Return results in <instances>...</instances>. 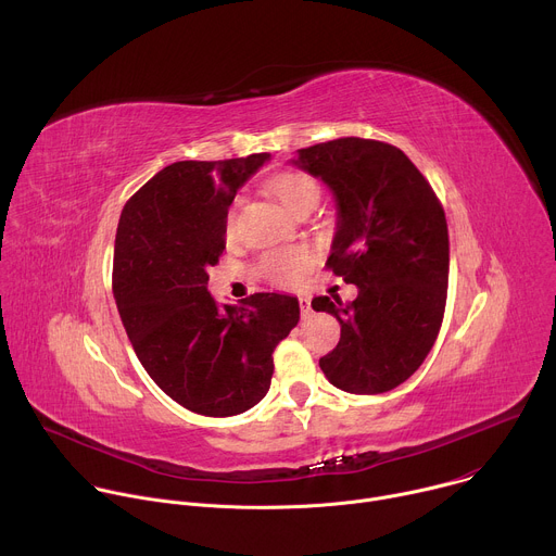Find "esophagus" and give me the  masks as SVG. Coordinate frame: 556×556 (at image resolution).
Masks as SVG:
<instances>
[{
  "label": "esophagus",
  "instance_id": "1",
  "mask_svg": "<svg viewBox=\"0 0 556 556\" xmlns=\"http://www.w3.org/2000/svg\"><path fill=\"white\" fill-rule=\"evenodd\" d=\"M299 307H301V316L303 319H309L312 314V301L307 296H299Z\"/></svg>",
  "mask_w": 556,
  "mask_h": 556
}]
</instances>
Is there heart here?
<instances>
[{
    "instance_id": "1",
    "label": "heart",
    "mask_w": 556,
    "mask_h": 556,
    "mask_svg": "<svg viewBox=\"0 0 556 556\" xmlns=\"http://www.w3.org/2000/svg\"><path fill=\"white\" fill-rule=\"evenodd\" d=\"M270 193L275 200L288 211L296 213L305 204H319V187L314 185L312 178L299 172H286L273 178ZM314 257L307 249H290V251H277L264 257L262 273L279 286H296L303 275L309 270Z\"/></svg>"
}]
</instances>
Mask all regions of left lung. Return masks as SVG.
Masks as SVG:
<instances>
[{
  "label": "left lung",
  "instance_id": "obj_1",
  "mask_svg": "<svg viewBox=\"0 0 556 556\" xmlns=\"http://www.w3.org/2000/svg\"><path fill=\"white\" fill-rule=\"evenodd\" d=\"M290 163L334 195L337 228L328 266L358 296H314L312 307L341 324L339 345L319 365L350 393H384L431 352L448 283L444 211L399 147L337 138L296 149Z\"/></svg>",
  "mask_w": 556,
  "mask_h": 556
}]
</instances>
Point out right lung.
I'll return each instance as SVG.
<instances>
[{
    "mask_svg": "<svg viewBox=\"0 0 556 556\" xmlns=\"http://www.w3.org/2000/svg\"><path fill=\"white\" fill-rule=\"evenodd\" d=\"M270 161H180L125 204L114 249V299L134 352L153 382L189 412L224 418L270 389L273 352L299 324V301L255 292L217 303L206 283L226 249L237 191Z\"/></svg>",
    "mask_w": 556,
    "mask_h": 556,
    "instance_id": "1",
    "label": "right lung"
}]
</instances>
